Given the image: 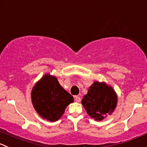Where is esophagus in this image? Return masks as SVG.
Masks as SVG:
<instances>
[{
    "instance_id": "1",
    "label": "esophagus",
    "mask_w": 147,
    "mask_h": 147,
    "mask_svg": "<svg viewBox=\"0 0 147 147\" xmlns=\"http://www.w3.org/2000/svg\"><path fill=\"white\" fill-rule=\"evenodd\" d=\"M75 100L77 102H80L81 101V99H80V97L75 96Z\"/></svg>"
}]
</instances>
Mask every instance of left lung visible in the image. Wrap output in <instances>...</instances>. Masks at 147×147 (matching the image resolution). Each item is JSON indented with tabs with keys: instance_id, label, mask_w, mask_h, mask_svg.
Wrapping results in <instances>:
<instances>
[{
	"instance_id": "obj_1",
	"label": "left lung",
	"mask_w": 147,
	"mask_h": 147,
	"mask_svg": "<svg viewBox=\"0 0 147 147\" xmlns=\"http://www.w3.org/2000/svg\"><path fill=\"white\" fill-rule=\"evenodd\" d=\"M117 100V95L111 87L105 82L95 81L83 96L82 104L91 118L102 121L107 115L113 113Z\"/></svg>"
}]
</instances>
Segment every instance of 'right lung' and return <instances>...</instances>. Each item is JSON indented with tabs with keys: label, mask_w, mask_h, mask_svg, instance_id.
<instances>
[{
	"label": "right lung",
	"mask_w": 147,
	"mask_h": 147,
	"mask_svg": "<svg viewBox=\"0 0 147 147\" xmlns=\"http://www.w3.org/2000/svg\"><path fill=\"white\" fill-rule=\"evenodd\" d=\"M31 101L41 117L53 122L62 117L65 108L74 99L59 85L56 77L46 74L33 88Z\"/></svg>",
	"instance_id": "add662e5"
}]
</instances>
